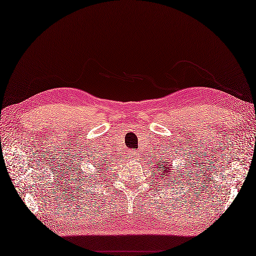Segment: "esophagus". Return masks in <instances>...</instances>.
Instances as JSON below:
<instances>
[{
	"instance_id": "34e87169",
	"label": "esophagus",
	"mask_w": 256,
	"mask_h": 256,
	"mask_svg": "<svg viewBox=\"0 0 256 256\" xmlns=\"http://www.w3.org/2000/svg\"><path fill=\"white\" fill-rule=\"evenodd\" d=\"M130 158H136V152H132V154H130Z\"/></svg>"
}]
</instances>
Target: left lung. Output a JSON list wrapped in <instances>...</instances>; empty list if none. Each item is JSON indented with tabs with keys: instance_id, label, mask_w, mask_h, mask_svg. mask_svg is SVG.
<instances>
[{
	"instance_id": "obj_1",
	"label": "left lung",
	"mask_w": 256,
	"mask_h": 256,
	"mask_svg": "<svg viewBox=\"0 0 256 256\" xmlns=\"http://www.w3.org/2000/svg\"><path fill=\"white\" fill-rule=\"evenodd\" d=\"M161 160H158V162H156V166H158V168H159V178H161L163 180H171V178H170V175H172L173 173H174V171H171V168H172V166L170 164V163L168 162V161H166V162H163L162 161V158H160ZM174 178V176H173ZM180 180V178H178ZM180 182H182V180H180ZM170 184V182H168ZM184 186V185H182ZM170 187V186H168Z\"/></svg>"
}]
</instances>
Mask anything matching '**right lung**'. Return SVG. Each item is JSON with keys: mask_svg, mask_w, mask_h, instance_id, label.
Returning a JSON list of instances; mask_svg holds the SVG:
<instances>
[{"mask_svg": "<svg viewBox=\"0 0 256 256\" xmlns=\"http://www.w3.org/2000/svg\"><path fill=\"white\" fill-rule=\"evenodd\" d=\"M95 166H96V164H95ZM98 166H100V163H98Z\"/></svg>", "mask_w": 256, "mask_h": 256, "instance_id": "add662e5", "label": "right lung"}]
</instances>
